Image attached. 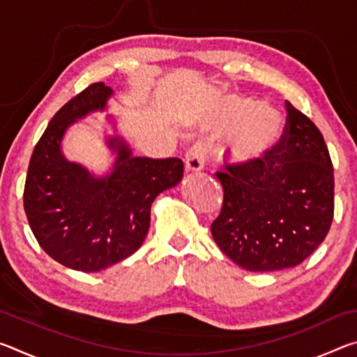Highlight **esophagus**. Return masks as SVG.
<instances>
[{
	"instance_id": "1",
	"label": "esophagus",
	"mask_w": 357,
	"mask_h": 357,
	"mask_svg": "<svg viewBox=\"0 0 357 357\" xmlns=\"http://www.w3.org/2000/svg\"><path fill=\"white\" fill-rule=\"evenodd\" d=\"M204 157H206V146L203 143H195L185 154V170L200 172L204 167Z\"/></svg>"
}]
</instances>
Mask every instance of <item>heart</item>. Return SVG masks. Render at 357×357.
Masks as SVG:
<instances>
[{
	"instance_id": "b5f03b06",
	"label": "heart",
	"mask_w": 357,
	"mask_h": 357,
	"mask_svg": "<svg viewBox=\"0 0 357 357\" xmlns=\"http://www.w3.org/2000/svg\"><path fill=\"white\" fill-rule=\"evenodd\" d=\"M206 128L228 130L225 154L231 164L249 167L268 154L280 134L279 113L269 105H255L239 96H225L215 102L206 118Z\"/></svg>"
}]
</instances>
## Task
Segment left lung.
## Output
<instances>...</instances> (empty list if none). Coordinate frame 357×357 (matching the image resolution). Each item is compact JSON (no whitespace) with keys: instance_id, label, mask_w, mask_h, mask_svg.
<instances>
[{"instance_id":"8db88e82","label":"left lung","mask_w":357,"mask_h":357,"mask_svg":"<svg viewBox=\"0 0 357 357\" xmlns=\"http://www.w3.org/2000/svg\"><path fill=\"white\" fill-rule=\"evenodd\" d=\"M287 107L280 140L249 167L217 172L222 211L211 225L215 244L241 268H294L313 253L334 217V170L321 132Z\"/></svg>"}]
</instances>
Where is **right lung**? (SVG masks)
<instances>
[{"label":"right lung","instance_id":"right-lung-1","mask_svg":"<svg viewBox=\"0 0 357 357\" xmlns=\"http://www.w3.org/2000/svg\"><path fill=\"white\" fill-rule=\"evenodd\" d=\"M105 83H93L56 112L36 144L23 192V206L39 245L66 268L98 273L123 261L143 244L151 204L183 179L176 157H134L119 137L108 138L116 153L112 173L94 178L63 155L69 126L105 110L112 98Z\"/></svg>","mask_w":357,"mask_h":357}]
</instances>
